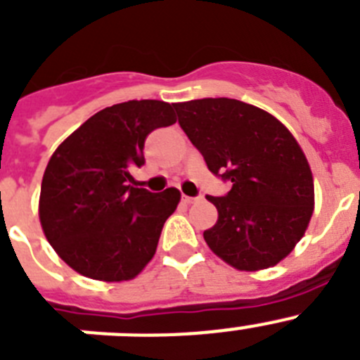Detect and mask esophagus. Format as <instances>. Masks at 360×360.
Instances as JSON below:
<instances>
[{"label":"esophagus","instance_id":"1","mask_svg":"<svg viewBox=\"0 0 360 360\" xmlns=\"http://www.w3.org/2000/svg\"><path fill=\"white\" fill-rule=\"evenodd\" d=\"M182 200H184V203H196V202H200V200H202V196H186V195H184Z\"/></svg>","mask_w":360,"mask_h":360}]
</instances>
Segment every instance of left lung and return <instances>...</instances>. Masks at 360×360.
<instances>
[{
    "mask_svg": "<svg viewBox=\"0 0 360 360\" xmlns=\"http://www.w3.org/2000/svg\"><path fill=\"white\" fill-rule=\"evenodd\" d=\"M178 124L209 171L231 184L207 196L218 221L203 232L212 252L238 270H259L292 252L314 212L304 153L276 117L236 98L173 104Z\"/></svg>",
    "mask_w": 360,
    "mask_h": 360,
    "instance_id": "1",
    "label": "left lung"
}]
</instances>
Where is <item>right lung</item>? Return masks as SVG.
I'll list each match as a JSON object with an SVG mask.
<instances>
[{
  "instance_id": "obj_1",
  "label": "right lung",
  "mask_w": 360,
  "mask_h": 360,
  "mask_svg": "<svg viewBox=\"0 0 360 360\" xmlns=\"http://www.w3.org/2000/svg\"><path fill=\"white\" fill-rule=\"evenodd\" d=\"M174 122L173 104L128 101L95 113L56 149L41 182L39 219L79 274L124 281L153 257L180 191L131 187L129 173L146 164V136Z\"/></svg>"
}]
</instances>
